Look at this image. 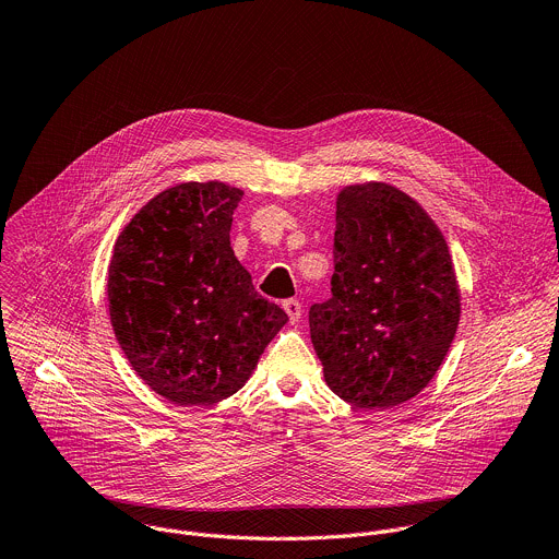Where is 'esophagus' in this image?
I'll list each match as a JSON object with an SVG mask.
<instances>
[{
  "label": "esophagus",
  "mask_w": 559,
  "mask_h": 559,
  "mask_svg": "<svg viewBox=\"0 0 559 559\" xmlns=\"http://www.w3.org/2000/svg\"><path fill=\"white\" fill-rule=\"evenodd\" d=\"M283 309L287 311V316H289V323H292V325H296V323L300 321V316H302V305H300L298 300H294V298L283 300Z\"/></svg>",
  "instance_id": "obj_1"
}]
</instances>
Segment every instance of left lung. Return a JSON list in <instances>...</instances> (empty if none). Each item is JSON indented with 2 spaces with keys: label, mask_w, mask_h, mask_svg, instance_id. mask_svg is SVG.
<instances>
[{
  "label": "left lung",
  "mask_w": 559,
  "mask_h": 559,
  "mask_svg": "<svg viewBox=\"0 0 559 559\" xmlns=\"http://www.w3.org/2000/svg\"><path fill=\"white\" fill-rule=\"evenodd\" d=\"M460 321L447 241L429 214L386 183L336 201L332 298L309 307L328 386L360 409L412 401L440 369Z\"/></svg>",
  "instance_id": "8db88e82"
}]
</instances>
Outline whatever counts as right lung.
I'll list each match as a JSON object with an SVG mask.
<instances>
[{"mask_svg": "<svg viewBox=\"0 0 559 559\" xmlns=\"http://www.w3.org/2000/svg\"><path fill=\"white\" fill-rule=\"evenodd\" d=\"M243 190L181 183L123 227L108 270L110 323L132 369L179 407L236 393L287 323L229 248Z\"/></svg>", "mask_w": 559, "mask_h": 559, "instance_id": "right-lung-1", "label": "right lung"}]
</instances>
